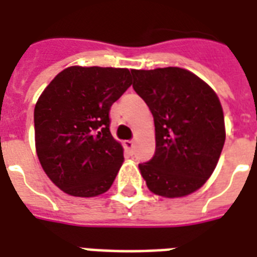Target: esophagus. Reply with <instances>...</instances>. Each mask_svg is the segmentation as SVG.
Here are the masks:
<instances>
[{
  "label": "esophagus",
  "instance_id": "1",
  "mask_svg": "<svg viewBox=\"0 0 257 257\" xmlns=\"http://www.w3.org/2000/svg\"><path fill=\"white\" fill-rule=\"evenodd\" d=\"M133 145H135V143H133L132 140L124 141V148L126 149L128 152H132V151H133Z\"/></svg>",
  "mask_w": 257,
  "mask_h": 257
}]
</instances>
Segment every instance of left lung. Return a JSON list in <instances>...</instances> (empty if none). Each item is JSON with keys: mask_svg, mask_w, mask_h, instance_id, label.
Here are the masks:
<instances>
[{"mask_svg": "<svg viewBox=\"0 0 257 257\" xmlns=\"http://www.w3.org/2000/svg\"><path fill=\"white\" fill-rule=\"evenodd\" d=\"M131 72L133 89L151 109L156 131V152L139 164L147 187L171 199L197 191L215 171L225 141L219 97L181 68Z\"/></svg>", "mask_w": 257, "mask_h": 257, "instance_id": "8db88e82", "label": "left lung"}]
</instances>
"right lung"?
Instances as JSON below:
<instances>
[{
	"mask_svg": "<svg viewBox=\"0 0 257 257\" xmlns=\"http://www.w3.org/2000/svg\"><path fill=\"white\" fill-rule=\"evenodd\" d=\"M131 85L128 69L69 66L38 98L34 108L38 160L68 195L94 197L112 187L124 152L109 129V110Z\"/></svg>",
	"mask_w": 257,
	"mask_h": 257,
	"instance_id": "add662e5",
	"label": "right lung"
}]
</instances>
